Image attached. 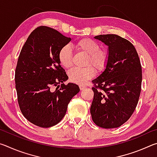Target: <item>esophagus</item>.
<instances>
[{
  "mask_svg": "<svg viewBox=\"0 0 157 157\" xmlns=\"http://www.w3.org/2000/svg\"><path fill=\"white\" fill-rule=\"evenodd\" d=\"M79 86V89H80V90H83V89H84L86 87V86H85V85H82H82L80 84Z\"/></svg>",
  "mask_w": 157,
  "mask_h": 157,
  "instance_id": "esophagus-1",
  "label": "esophagus"
}]
</instances>
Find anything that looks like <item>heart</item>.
Instances as JSON below:
<instances>
[{
    "instance_id": "heart-1",
    "label": "heart",
    "mask_w": 157,
    "mask_h": 157,
    "mask_svg": "<svg viewBox=\"0 0 157 157\" xmlns=\"http://www.w3.org/2000/svg\"><path fill=\"white\" fill-rule=\"evenodd\" d=\"M77 50L87 55L85 64H91L98 71H102L107 66L109 53L105 49L100 48L96 41L89 38H83L77 41ZM58 59L63 68H68L73 65V53L71 48L65 45L58 52ZM95 71L92 66L85 68H74L69 71L68 78L71 82L76 84H84L95 75Z\"/></svg>"
}]
</instances>
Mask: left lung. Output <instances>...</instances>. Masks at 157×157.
Segmentation results:
<instances>
[{
    "label": "left lung",
    "instance_id": "8db88e82",
    "mask_svg": "<svg viewBox=\"0 0 157 157\" xmlns=\"http://www.w3.org/2000/svg\"><path fill=\"white\" fill-rule=\"evenodd\" d=\"M109 47L105 70L92 80L94 95L90 109L98 127L116 128L129 120L139 102L142 68L139 55L131 42L116 34L95 36Z\"/></svg>",
    "mask_w": 157,
    "mask_h": 157
}]
</instances>
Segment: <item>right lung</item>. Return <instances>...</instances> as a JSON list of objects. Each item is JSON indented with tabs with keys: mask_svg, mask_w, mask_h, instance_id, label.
Segmentation results:
<instances>
[{
	"mask_svg": "<svg viewBox=\"0 0 157 157\" xmlns=\"http://www.w3.org/2000/svg\"><path fill=\"white\" fill-rule=\"evenodd\" d=\"M71 40L55 29L40 26L21 50L15 71L18 102L25 118L36 126L47 128L59 123L79 91L77 84L63 83L68 77L58 59L59 50Z\"/></svg>",
	"mask_w": 157,
	"mask_h": 157,
	"instance_id": "obj_1",
	"label": "right lung"
}]
</instances>
